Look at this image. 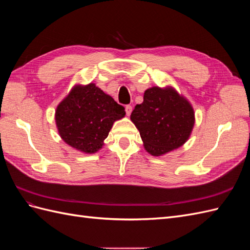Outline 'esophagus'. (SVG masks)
Instances as JSON below:
<instances>
[{
    "mask_svg": "<svg viewBox=\"0 0 250 250\" xmlns=\"http://www.w3.org/2000/svg\"><path fill=\"white\" fill-rule=\"evenodd\" d=\"M125 111H126V115L127 116H130V113L132 111V106H131V105H126V106H125Z\"/></svg>",
    "mask_w": 250,
    "mask_h": 250,
    "instance_id": "34e87169",
    "label": "esophagus"
}]
</instances>
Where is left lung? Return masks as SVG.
<instances>
[{
	"label": "left lung",
	"mask_w": 250,
	"mask_h": 250,
	"mask_svg": "<svg viewBox=\"0 0 250 250\" xmlns=\"http://www.w3.org/2000/svg\"><path fill=\"white\" fill-rule=\"evenodd\" d=\"M130 119L146 150L154 156L185 144L195 122L194 110L185 98L172 88L156 86L146 90L143 103L135 105Z\"/></svg>",
	"instance_id": "obj_1"
}]
</instances>
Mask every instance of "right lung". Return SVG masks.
<instances>
[{
    "instance_id": "obj_1",
    "label": "right lung",
    "mask_w": 250,
    "mask_h": 250,
    "mask_svg": "<svg viewBox=\"0 0 250 250\" xmlns=\"http://www.w3.org/2000/svg\"><path fill=\"white\" fill-rule=\"evenodd\" d=\"M125 116V108L94 83L75 86L55 112L58 132L70 146L95 153L107 138L115 121Z\"/></svg>"
}]
</instances>
